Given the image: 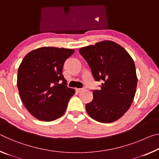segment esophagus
I'll use <instances>...</instances> for the list:
<instances>
[{
	"instance_id": "obj_1",
	"label": "esophagus",
	"mask_w": 159,
	"mask_h": 159,
	"mask_svg": "<svg viewBox=\"0 0 159 159\" xmlns=\"http://www.w3.org/2000/svg\"><path fill=\"white\" fill-rule=\"evenodd\" d=\"M84 89H75V91H76V93H81L82 91H84Z\"/></svg>"
}]
</instances>
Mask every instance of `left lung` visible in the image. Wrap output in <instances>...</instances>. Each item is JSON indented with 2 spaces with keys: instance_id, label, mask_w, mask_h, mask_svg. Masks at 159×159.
Here are the masks:
<instances>
[{
  "instance_id": "obj_1",
  "label": "left lung",
  "mask_w": 159,
  "mask_h": 159,
  "mask_svg": "<svg viewBox=\"0 0 159 159\" xmlns=\"http://www.w3.org/2000/svg\"><path fill=\"white\" fill-rule=\"evenodd\" d=\"M100 90H93V99L85 105L88 114L100 122L119 120L134 100L137 76L134 60L122 46L110 40L80 48Z\"/></svg>"
}]
</instances>
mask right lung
Wrapping results in <instances>:
<instances>
[{"label": "right lung", "instance_id": "right-lung-1", "mask_svg": "<svg viewBox=\"0 0 159 159\" xmlns=\"http://www.w3.org/2000/svg\"><path fill=\"white\" fill-rule=\"evenodd\" d=\"M75 50L44 47L29 52L17 71V85L21 100L32 116L50 122L64 114L75 90L66 86L64 64Z\"/></svg>", "mask_w": 159, "mask_h": 159}]
</instances>
